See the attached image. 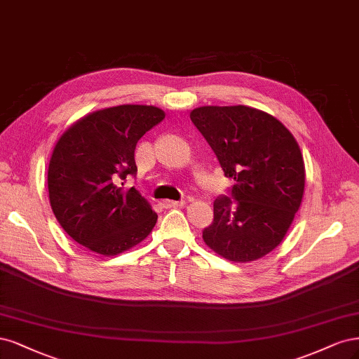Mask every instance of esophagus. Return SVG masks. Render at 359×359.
I'll return each mask as SVG.
<instances>
[{"label":"esophagus","instance_id":"obj_1","mask_svg":"<svg viewBox=\"0 0 359 359\" xmlns=\"http://www.w3.org/2000/svg\"><path fill=\"white\" fill-rule=\"evenodd\" d=\"M184 204H187V201H171V200H165L163 201V205L165 207V209H176V207H183Z\"/></svg>","mask_w":359,"mask_h":359}]
</instances>
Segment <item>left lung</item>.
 <instances>
[{
    "instance_id": "obj_1",
    "label": "left lung",
    "mask_w": 359,
    "mask_h": 359,
    "mask_svg": "<svg viewBox=\"0 0 359 359\" xmlns=\"http://www.w3.org/2000/svg\"><path fill=\"white\" fill-rule=\"evenodd\" d=\"M191 121L210 144L229 196L213 203L205 245L234 262L255 261L282 243L304 194L306 170L294 135L271 114L248 106H204Z\"/></svg>"
}]
</instances>
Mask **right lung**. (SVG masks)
Returning a JSON list of instances; mask_svg holds the SVG:
<instances>
[{
  "instance_id": "1",
  "label": "right lung",
  "mask_w": 359,
  "mask_h": 359,
  "mask_svg": "<svg viewBox=\"0 0 359 359\" xmlns=\"http://www.w3.org/2000/svg\"><path fill=\"white\" fill-rule=\"evenodd\" d=\"M164 118L158 107L123 104L89 113L57 140L48 171L49 200L79 245L113 257L154 229L158 215L125 180L137 175V142Z\"/></svg>"
}]
</instances>
